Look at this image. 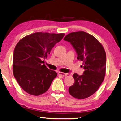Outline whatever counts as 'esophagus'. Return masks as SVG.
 Returning a JSON list of instances; mask_svg holds the SVG:
<instances>
[{
	"label": "esophagus",
	"instance_id": "1",
	"mask_svg": "<svg viewBox=\"0 0 121 121\" xmlns=\"http://www.w3.org/2000/svg\"><path fill=\"white\" fill-rule=\"evenodd\" d=\"M58 74H59V75H62L63 76H66L68 75V74L67 73H64V72H59Z\"/></svg>",
	"mask_w": 121,
	"mask_h": 121
}]
</instances>
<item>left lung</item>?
<instances>
[{
	"mask_svg": "<svg viewBox=\"0 0 121 121\" xmlns=\"http://www.w3.org/2000/svg\"><path fill=\"white\" fill-rule=\"evenodd\" d=\"M64 40L69 42L77 54V59L83 62V75L73 74L75 83L69 88L73 97L84 99L94 94L104 78L106 53L95 37L84 31L67 35Z\"/></svg>",
	"mask_w": 121,
	"mask_h": 121,
	"instance_id": "left-lung-1",
	"label": "left lung"
}]
</instances>
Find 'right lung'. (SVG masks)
I'll return each instance as SVG.
<instances>
[{"instance_id": "obj_1", "label": "right lung", "mask_w": 121, "mask_h": 121, "mask_svg": "<svg viewBox=\"0 0 121 121\" xmlns=\"http://www.w3.org/2000/svg\"><path fill=\"white\" fill-rule=\"evenodd\" d=\"M64 33L36 32L24 37L14 48L13 73L20 87L28 94L38 96L49 89L57 76L43 60L47 58Z\"/></svg>"}]
</instances>
